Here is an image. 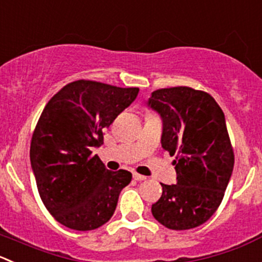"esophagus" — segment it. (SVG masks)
I'll list each match as a JSON object with an SVG mask.
<instances>
[{
	"instance_id": "34e87169",
	"label": "esophagus",
	"mask_w": 262,
	"mask_h": 262,
	"mask_svg": "<svg viewBox=\"0 0 262 262\" xmlns=\"http://www.w3.org/2000/svg\"><path fill=\"white\" fill-rule=\"evenodd\" d=\"M133 178H134V179H136V180H138V182H142V180H146V179H147V177H144V175L138 174V172H134Z\"/></svg>"
}]
</instances>
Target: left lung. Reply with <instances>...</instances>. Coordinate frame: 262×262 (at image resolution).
Here are the masks:
<instances>
[{
  "instance_id": "8db88e82",
  "label": "left lung",
  "mask_w": 262,
  "mask_h": 262,
  "mask_svg": "<svg viewBox=\"0 0 262 262\" xmlns=\"http://www.w3.org/2000/svg\"><path fill=\"white\" fill-rule=\"evenodd\" d=\"M148 106L164 121L161 144L175 156L178 180L161 183L152 215L172 230L200 227L222 204L234 166L224 113L211 95L183 85L155 91Z\"/></svg>"
}]
</instances>
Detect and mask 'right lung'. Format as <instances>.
Wrapping results in <instances>:
<instances>
[{
    "label": "right lung",
    "instance_id": "obj_1",
    "mask_svg": "<svg viewBox=\"0 0 262 262\" xmlns=\"http://www.w3.org/2000/svg\"><path fill=\"white\" fill-rule=\"evenodd\" d=\"M139 88L75 80L61 88L43 108L30 142V162L40 200L60 224L93 230L114 215L128 170L111 171L92 147L125 110Z\"/></svg>",
    "mask_w": 262,
    "mask_h": 262
}]
</instances>
